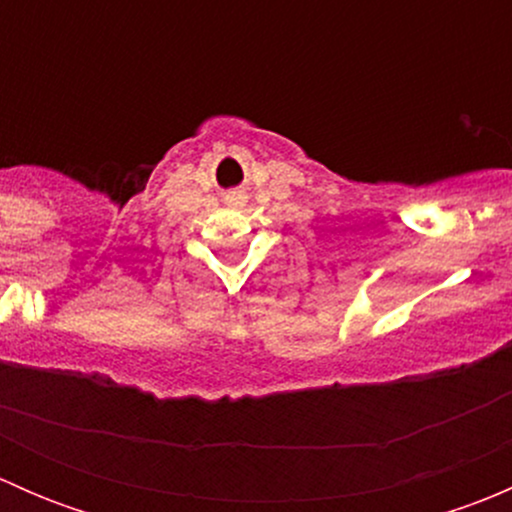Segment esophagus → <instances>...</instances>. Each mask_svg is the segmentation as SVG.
I'll use <instances>...</instances> for the list:
<instances>
[{"label": "esophagus", "mask_w": 512, "mask_h": 512, "mask_svg": "<svg viewBox=\"0 0 512 512\" xmlns=\"http://www.w3.org/2000/svg\"><path fill=\"white\" fill-rule=\"evenodd\" d=\"M232 198H235V200H242V198H245V195H242V193H235V195H232Z\"/></svg>", "instance_id": "esophagus-1"}]
</instances>
